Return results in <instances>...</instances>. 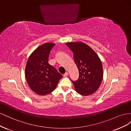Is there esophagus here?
Segmentation results:
<instances>
[{
  "label": "esophagus",
  "instance_id": "1",
  "mask_svg": "<svg viewBox=\"0 0 131 131\" xmlns=\"http://www.w3.org/2000/svg\"><path fill=\"white\" fill-rule=\"evenodd\" d=\"M68 72H66L63 75V76L64 77H67V76H68Z\"/></svg>",
  "mask_w": 131,
  "mask_h": 131
}]
</instances>
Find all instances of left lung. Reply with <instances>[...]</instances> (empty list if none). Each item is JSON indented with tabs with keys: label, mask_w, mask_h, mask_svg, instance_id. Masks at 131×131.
I'll use <instances>...</instances> for the list:
<instances>
[{
	"label": "left lung",
	"mask_w": 131,
	"mask_h": 131,
	"mask_svg": "<svg viewBox=\"0 0 131 131\" xmlns=\"http://www.w3.org/2000/svg\"><path fill=\"white\" fill-rule=\"evenodd\" d=\"M66 45L72 51L79 70L77 80H72L77 92L82 96L94 93L100 86L103 76V67L96 53L81 42H68Z\"/></svg>",
	"instance_id": "obj_1"
}]
</instances>
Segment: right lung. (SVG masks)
I'll use <instances>...</instances> for the list:
<instances>
[{"label":"right lung","mask_w":131,"mask_h":131,"mask_svg":"<svg viewBox=\"0 0 131 131\" xmlns=\"http://www.w3.org/2000/svg\"><path fill=\"white\" fill-rule=\"evenodd\" d=\"M55 45L45 43L29 56L25 69V77L30 89L39 95H46L56 89L62 75L48 63L50 51Z\"/></svg>","instance_id":"obj_1"}]
</instances>
